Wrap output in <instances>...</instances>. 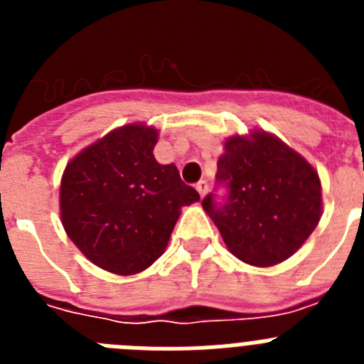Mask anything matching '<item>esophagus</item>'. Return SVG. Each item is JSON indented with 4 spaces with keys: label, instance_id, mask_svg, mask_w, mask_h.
<instances>
[{
    "label": "esophagus",
    "instance_id": "esophagus-1",
    "mask_svg": "<svg viewBox=\"0 0 364 364\" xmlns=\"http://www.w3.org/2000/svg\"><path fill=\"white\" fill-rule=\"evenodd\" d=\"M197 191L200 193V197H204L205 193H208V182H205V180H200V182H198Z\"/></svg>",
    "mask_w": 364,
    "mask_h": 364
}]
</instances>
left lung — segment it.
Returning a JSON list of instances; mask_svg holds the SVG:
<instances>
[{
	"instance_id": "8db88e82",
	"label": "left lung",
	"mask_w": 364,
	"mask_h": 364,
	"mask_svg": "<svg viewBox=\"0 0 364 364\" xmlns=\"http://www.w3.org/2000/svg\"><path fill=\"white\" fill-rule=\"evenodd\" d=\"M217 167L215 186L226 193L205 195L202 208L228 250L247 264H279L319 224V175L279 138L262 131L230 138Z\"/></svg>"
}]
</instances>
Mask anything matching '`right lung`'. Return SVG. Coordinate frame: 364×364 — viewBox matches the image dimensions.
Returning a JSON list of instances; mask_svg holds the SVG:
<instances>
[{
	"instance_id": "right-lung-1",
	"label": "right lung",
	"mask_w": 364,
	"mask_h": 364,
	"mask_svg": "<svg viewBox=\"0 0 364 364\" xmlns=\"http://www.w3.org/2000/svg\"><path fill=\"white\" fill-rule=\"evenodd\" d=\"M156 138L153 127L124 125L83 149L63 173V228L87 259L111 273L149 268L166 250L180 208L200 198L173 164L154 160Z\"/></svg>"
}]
</instances>
